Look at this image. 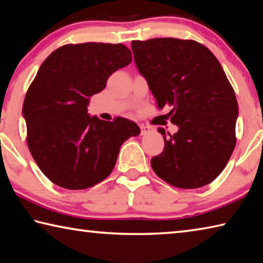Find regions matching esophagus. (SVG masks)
Here are the masks:
<instances>
[{
	"label": "esophagus",
	"mask_w": 263,
	"mask_h": 263,
	"mask_svg": "<svg viewBox=\"0 0 263 263\" xmlns=\"http://www.w3.org/2000/svg\"><path fill=\"white\" fill-rule=\"evenodd\" d=\"M152 131H153L152 127L146 126V125H140V135H141V136L148 135V133H151Z\"/></svg>",
	"instance_id": "esophagus-1"
}]
</instances>
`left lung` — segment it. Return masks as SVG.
<instances>
[{"label":"left lung","instance_id":"obj_1","mask_svg":"<svg viewBox=\"0 0 263 263\" xmlns=\"http://www.w3.org/2000/svg\"><path fill=\"white\" fill-rule=\"evenodd\" d=\"M139 73L159 109L179 131L163 135L164 148L151 166L160 179L182 189L206 185L226 167L235 147L238 102L213 53L195 41H133Z\"/></svg>","mask_w":263,"mask_h":263}]
</instances>
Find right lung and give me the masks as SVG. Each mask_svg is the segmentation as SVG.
<instances>
[{
    "label": "right lung",
    "mask_w": 263,
    "mask_h": 263,
    "mask_svg": "<svg viewBox=\"0 0 263 263\" xmlns=\"http://www.w3.org/2000/svg\"><path fill=\"white\" fill-rule=\"evenodd\" d=\"M132 61L123 44H68L52 52L31 83L23 103L26 141L48 180L65 189L100 183L112 172L119 148L140 133L135 122H105L88 114L89 97Z\"/></svg>",
    "instance_id": "right-lung-1"
}]
</instances>
